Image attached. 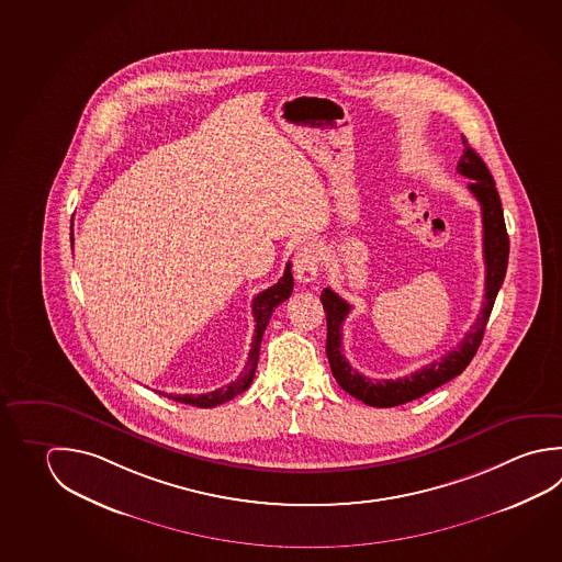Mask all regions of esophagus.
<instances>
[{
	"label": "esophagus",
	"instance_id": "esophagus-1",
	"mask_svg": "<svg viewBox=\"0 0 562 562\" xmlns=\"http://www.w3.org/2000/svg\"><path fill=\"white\" fill-rule=\"evenodd\" d=\"M321 269V251L315 244H305L299 247L295 256V277L301 283L315 281Z\"/></svg>",
	"mask_w": 562,
	"mask_h": 562
}]
</instances>
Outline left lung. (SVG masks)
Instances as JSON below:
<instances>
[{
    "mask_svg": "<svg viewBox=\"0 0 562 562\" xmlns=\"http://www.w3.org/2000/svg\"><path fill=\"white\" fill-rule=\"evenodd\" d=\"M461 140L465 148L458 162V172L470 178L468 188L480 202L481 220H483V257H485V295L483 296L485 301L481 306L480 317L471 325L458 348L449 350L441 360H434L431 364L419 368L418 372L409 376L396 378V380H372V378L362 376L350 367V362L342 352V323L352 306L328 286L321 293V301L327 313V357L333 376L337 378L340 389L347 390L350 396L362 400L368 406H374V408L400 406L428 394L431 390L439 389L451 378L460 376L480 348L495 299L503 285L507 261H509V235L505 227L499 192L495 188L490 168L481 160L480 154L471 148L465 136H461Z\"/></svg>",
    "mask_w": 562,
    "mask_h": 562,
    "instance_id": "obj_1",
    "label": "left lung"
}]
</instances>
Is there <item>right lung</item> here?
Segmentation results:
<instances>
[{"label": "right lung", "mask_w": 562, "mask_h": 562, "mask_svg": "<svg viewBox=\"0 0 562 562\" xmlns=\"http://www.w3.org/2000/svg\"><path fill=\"white\" fill-rule=\"evenodd\" d=\"M291 291H293V273H291V263H286L285 273L277 281L276 285L261 291L251 303V311H254V318H256V335H254V342H251V350H249V358L245 362V368L241 370V374L235 378L234 382H229L224 389H217L214 392H207V394H198V396H194V394H162V392L160 394L176 400V402L195 406V408H214V406H220V404L235 398L237 394H241V392L249 389V384L254 382V376H256L261 338H263V333H266L267 325H269V318L273 315L277 306L285 303L286 299L291 296Z\"/></svg>", "instance_id": "1"}]
</instances>
